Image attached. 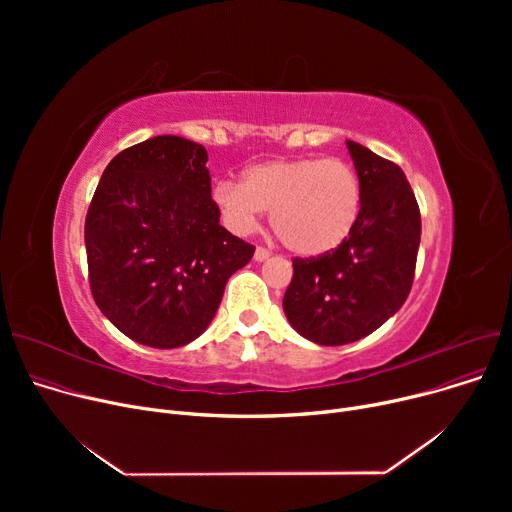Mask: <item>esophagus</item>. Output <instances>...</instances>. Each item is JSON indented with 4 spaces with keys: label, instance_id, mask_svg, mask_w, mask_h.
Instances as JSON below:
<instances>
[{
    "label": "esophagus",
    "instance_id": "1",
    "mask_svg": "<svg viewBox=\"0 0 512 512\" xmlns=\"http://www.w3.org/2000/svg\"><path fill=\"white\" fill-rule=\"evenodd\" d=\"M270 255H272L270 249H265V247H257V249H255V259H257V261H265Z\"/></svg>",
    "mask_w": 512,
    "mask_h": 512
}]
</instances>
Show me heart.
<instances>
[{
	"instance_id": "1",
	"label": "heart",
	"mask_w": 512,
	"mask_h": 512,
	"mask_svg": "<svg viewBox=\"0 0 512 512\" xmlns=\"http://www.w3.org/2000/svg\"><path fill=\"white\" fill-rule=\"evenodd\" d=\"M211 199L234 234L257 228L263 209L282 245L297 255H324L348 238L361 213V184L344 159L294 157L251 166L242 184L220 180Z\"/></svg>"
}]
</instances>
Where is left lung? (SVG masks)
Returning <instances> with one entry per match:
<instances>
[{"label":"left lung","instance_id":"8db88e82","mask_svg":"<svg viewBox=\"0 0 512 512\" xmlns=\"http://www.w3.org/2000/svg\"><path fill=\"white\" fill-rule=\"evenodd\" d=\"M346 147L361 184L359 220L336 249L292 259L282 301L290 326L324 346L361 340L402 307L421 240V213L405 172L355 141Z\"/></svg>","mask_w":512,"mask_h":512}]
</instances>
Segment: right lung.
<instances>
[{"label": "right lung", "mask_w": 512, "mask_h": 512, "mask_svg": "<svg viewBox=\"0 0 512 512\" xmlns=\"http://www.w3.org/2000/svg\"><path fill=\"white\" fill-rule=\"evenodd\" d=\"M205 164V147L164 134L120 151L95 188L85 220L91 294L139 344L199 338L228 278L255 253L220 226Z\"/></svg>", "instance_id": "add662e5"}]
</instances>
